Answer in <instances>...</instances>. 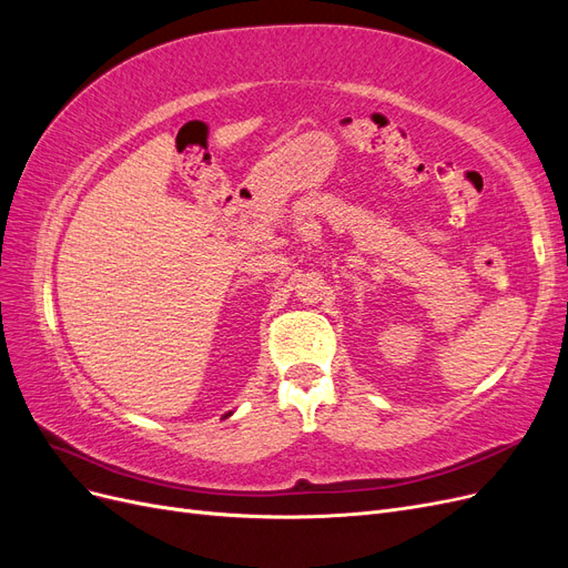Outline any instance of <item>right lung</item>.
<instances>
[{"instance_id":"obj_1","label":"right lung","mask_w":568,"mask_h":568,"mask_svg":"<svg viewBox=\"0 0 568 568\" xmlns=\"http://www.w3.org/2000/svg\"><path fill=\"white\" fill-rule=\"evenodd\" d=\"M230 415H232V412H230ZM225 417H227V415H225Z\"/></svg>"}]
</instances>
